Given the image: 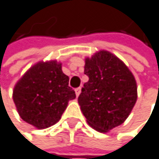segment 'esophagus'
Returning <instances> with one entry per match:
<instances>
[{"label": "esophagus", "instance_id": "obj_1", "mask_svg": "<svg viewBox=\"0 0 159 159\" xmlns=\"http://www.w3.org/2000/svg\"><path fill=\"white\" fill-rule=\"evenodd\" d=\"M80 93H81V87L76 88V89H75V93H76V97H79V94H80Z\"/></svg>", "mask_w": 159, "mask_h": 159}]
</instances>
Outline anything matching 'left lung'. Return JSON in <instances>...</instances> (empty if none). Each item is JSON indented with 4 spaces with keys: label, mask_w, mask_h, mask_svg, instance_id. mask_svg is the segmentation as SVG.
<instances>
[{
    "label": "left lung",
    "mask_w": 159,
    "mask_h": 159,
    "mask_svg": "<svg viewBox=\"0 0 159 159\" xmlns=\"http://www.w3.org/2000/svg\"><path fill=\"white\" fill-rule=\"evenodd\" d=\"M89 81L78 98L87 123L99 132L122 125L137 100V85L128 67L112 53L101 50L85 60Z\"/></svg>",
    "instance_id": "8db88e82"
}]
</instances>
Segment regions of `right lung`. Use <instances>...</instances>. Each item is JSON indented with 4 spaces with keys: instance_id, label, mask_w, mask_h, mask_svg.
Listing matches in <instances>:
<instances>
[{
    "instance_id": "add662e5",
    "label": "right lung",
    "mask_w": 159,
    "mask_h": 159,
    "mask_svg": "<svg viewBox=\"0 0 159 159\" xmlns=\"http://www.w3.org/2000/svg\"><path fill=\"white\" fill-rule=\"evenodd\" d=\"M68 81L57 61L33 66L16 83L12 94L21 119L39 129L58 123L68 101L76 98Z\"/></svg>"
}]
</instances>
